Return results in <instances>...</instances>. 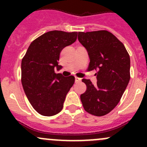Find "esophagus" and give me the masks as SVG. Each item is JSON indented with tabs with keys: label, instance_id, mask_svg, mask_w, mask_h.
Here are the masks:
<instances>
[{
	"label": "esophagus",
	"instance_id": "1",
	"mask_svg": "<svg viewBox=\"0 0 147 147\" xmlns=\"http://www.w3.org/2000/svg\"><path fill=\"white\" fill-rule=\"evenodd\" d=\"M80 81H81V78H78V77H75V82H80Z\"/></svg>",
	"mask_w": 147,
	"mask_h": 147
}]
</instances>
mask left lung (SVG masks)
<instances>
[{"mask_svg":"<svg viewBox=\"0 0 147 147\" xmlns=\"http://www.w3.org/2000/svg\"><path fill=\"white\" fill-rule=\"evenodd\" d=\"M78 40L88 53V70H97V85L82 79L84 110L94 116L109 113L119 103L130 80V57L122 42L107 30L79 32Z\"/></svg>","mask_w":147,"mask_h":147,"instance_id":"8db88e82","label":"left lung"}]
</instances>
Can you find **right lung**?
<instances>
[{
    "mask_svg": "<svg viewBox=\"0 0 147 147\" xmlns=\"http://www.w3.org/2000/svg\"><path fill=\"white\" fill-rule=\"evenodd\" d=\"M78 32L53 30L34 40L22 59L21 82L32 107L41 115L53 116L63 109L75 77L56 74L60 52L75 42Z\"/></svg>",
    "mask_w": 147,
    "mask_h": 147,
    "instance_id": "right-lung-1",
    "label": "right lung"
}]
</instances>
